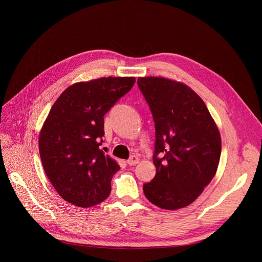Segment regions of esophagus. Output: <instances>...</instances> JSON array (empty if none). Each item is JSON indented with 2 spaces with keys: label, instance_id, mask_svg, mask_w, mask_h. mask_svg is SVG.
<instances>
[{
  "label": "esophagus",
  "instance_id": "34e87169",
  "mask_svg": "<svg viewBox=\"0 0 262 262\" xmlns=\"http://www.w3.org/2000/svg\"><path fill=\"white\" fill-rule=\"evenodd\" d=\"M127 164H128V166H135V164H137V163H138L139 162V158H138V156H132L127 161Z\"/></svg>",
  "mask_w": 262,
  "mask_h": 262
}]
</instances>
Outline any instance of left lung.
Returning a JSON list of instances; mask_svg holds the SVG:
<instances>
[{
	"label": "left lung",
	"mask_w": 262,
	"mask_h": 262,
	"mask_svg": "<svg viewBox=\"0 0 262 262\" xmlns=\"http://www.w3.org/2000/svg\"><path fill=\"white\" fill-rule=\"evenodd\" d=\"M138 87L155 123L156 175L143 185L146 199L162 209L193 203L215 175L221 136L208 108L187 85L139 77Z\"/></svg>",
	"instance_id": "left-lung-1"
}]
</instances>
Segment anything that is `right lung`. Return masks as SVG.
Instances as JSON below:
<instances>
[{
    "label": "right lung",
    "mask_w": 262,
    "mask_h": 262,
    "mask_svg": "<svg viewBox=\"0 0 262 262\" xmlns=\"http://www.w3.org/2000/svg\"><path fill=\"white\" fill-rule=\"evenodd\" d=\"M135 81L109 76L76 82L52 106L39 135V153L48 178L64 201L88 208L110 194L120 167L100 149L104 116Z\"/></svg>",
    "instance_id": "right-lung-1"
}]
</instances>
